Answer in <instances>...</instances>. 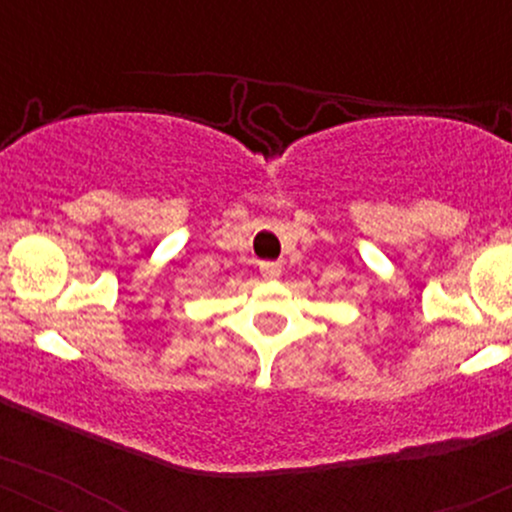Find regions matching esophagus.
<instances>
[{
	"label": "esophagus",
	"mask_w": 512,
	"mask_h": 512,
	"mask_svg": "<svg viewBox=\"0 0 512 512\" xmlns=\"http://www.w3.org/2000/svg\"><path fill=\"white\" fill-rule=\"evenodd\" d=\"M260 272H262V276L264 279H279L281 276V264L279 262H262L260 264Z\"/></svg>",
	"instance_id": "obj_1"
}]
</instances>
